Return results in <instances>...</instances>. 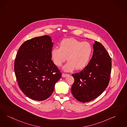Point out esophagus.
<instances>
[{"label": "esophagus", "instance_id": "esophagus-1", "mask_svg": "<svg viewBox=\"0 0 127 127\" xmlns=\"http://www.w3.org/2000/svg\"><path fill=\"white\" fill-rule=\"evenodd\" d=\"M69 75L67 74H64V73H62V76L63 77H65L66 76H68Z\"/></svg>", "mask_w": 127, "mask_h": 127}]
</instances>
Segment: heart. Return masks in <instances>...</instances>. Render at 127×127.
<instances>
[{
    "instance_id": "b5f03b06",
    "label": "heart",
    "mask_w": 127,
    "mask_h": 127,
    "mask_svg": "<svg viewBox=\"0 0 127 127\" xmlns=\"http://www.w3.org/2000/svg\"><path fill=\"white\" fill-rule=\"evenodd\" d=\"M93 51V47L89 42L69 38L62 40L60 48H53L51 56L54 64L58 66H61L67 59L68 61L63 66V69L68 72L75 68L81 70L86 67L91 59Z\"/></svg>"
}]
</instances>
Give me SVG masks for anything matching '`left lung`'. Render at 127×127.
<instances>
[{"mask_svg": "<svg viewBox=\"0 0 127 127\" xmlns=\"http://www.w3.org/2000/svg\"><path fill=\"white\" fill-rule=\"evenodd\" d=\"M91 60L84 69L72 74L74 83L71 93L79 101H91L103 93L109 84L112 69L111 58L103 46L95 41Z\"/></svg>", "mask_w": 127, "mask_h": 127, "instance_id": "left-lung-1", "label": "left lung"}]
</instances>
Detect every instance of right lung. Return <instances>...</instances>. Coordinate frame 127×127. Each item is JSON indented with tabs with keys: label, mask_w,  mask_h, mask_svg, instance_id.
<instances>
[{
	"label": "right lung",
	"mask_w": 127,
	"mask_h": 127,
	"mask_svg": "<svg viewBox=\"0 0 127 127\" xmlns=\"http://www.w3.org/2000/svg\"><path fill=\"white\" fill-rule=\"evenodd\" d=\"M53 42L44 35L26 41L19 48L14 63L18 86L24 94L36 101L50 96L61 73L52 61Z\"/></svg>",
	"instance_id": "add662e5"
}]
</instances>
